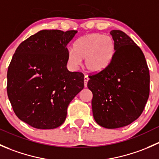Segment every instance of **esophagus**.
I'll use <instances>...</instances> for the list:
<instances>
[{"label":"esophagus","instance_id":"esophagus-1","mask_svg":"<svg viewBox=\"0 0 159 159\" xmlns=\"http://www.w3.org/2000/svg\"><path fill=\"white\" fill-rule=\"evenodd\" d=\"M89 77H88V76H87V75H85V76H84V87H86V86H87V84H88V81H89Z\"/></svg>","mask_w":159,"mask_h":159}]
</instances>
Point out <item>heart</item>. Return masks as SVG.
Here are the masks:
<instances>
[{
	"label": "heart",
	"instance_id": "1",
	"mask_svg": "<svg viewBox=\"0 0 159 159\" xmlns=\"http://www.w3.org/2000/svg\"><path fill=\"white\" fill-rule=\"evenodd\" d=\"M115 54V42L109 36L102 34H91L78 39L74 50L68 53V61L73 68H78L81 59L88 70L98 73L106 69Z\"/></svg>",
	"mask_w": 159,
	"mask_h": 159
}]
</instances>
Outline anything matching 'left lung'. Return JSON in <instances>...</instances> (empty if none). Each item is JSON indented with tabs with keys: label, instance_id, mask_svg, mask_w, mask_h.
I'll return each instance as SVG.
<instances>
[{
	"label": "left lung",
	"instance_id": "1",
	"mask_svg": "<svg viewBox=\"0 0 159 159\" xmlns=\"http://www.w3.org/2000/svg\"><path fill=\"white\" fill-rule=\"evenodd\" d=\"M115 54L109 66L89 75L88 88L96 122L106 129L129 125L143 111L149 96L150 75L145 55L125 32H110Z\"/></svg>",
	"mask_w": 159,
	"mask_h": 159
}]
</instances>
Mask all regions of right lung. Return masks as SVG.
Segmentation results:
<instances>
[{
	"mask_svg": "<svg viewBox=\"0 0 159 159\" xmlns=\"http://www.w3.org/2000/svg\"><path fill=\"white\" fill-rule=\"evenodd\" d=\"M77 30H42L20 43L7 70V91L17 118L31 127L61 125L84 75L67 68V45Z\"/></svg>",
	"mask_w": 159,
	"mask_h": 159,
	"instance_id": "1",
	"label": "right lung"
}]
</instances>
